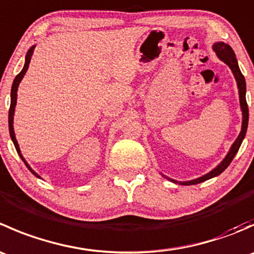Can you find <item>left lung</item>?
Masks as SVG:
<instances>
[{
  "instance_id": "8db88e82",
  "label": "left lung",
  "mask_w": 254,
  "mask_h": 254,
  "mask_svg": "<svg viewBox=\"0 0 254 254\" xmlns=\"http://www.w3.org/2000/svg\"><path fill=\"white\" fill-rule=\"evenodd\" d=\"M212 49H214V51L216 53L217 58H219L221 61H224L226 65H229V67L232 70V73H234L235 78H236V81H237L238 93H240V104H241V109H242V129H241V132H240V135H238L236 141L232 143V146H231V148H230L227 156L224 158V161H222V162L220 163L216 168H214L211 172H209L205 176L200 177V178H196V179H193V181H188V182H179V183L184 184V186H193V184L201 183V182H205V181H207V179L212 178V177L221 175V173L224 172L227 167H229V165L231 163V161L234 160V157L236 156L238 148H240L241 143H242L243 139H245V136H246V131H247L248 106H247V101H246V81H245V77H243L242 72H241L240 67H238L236 55H235L234 50H232V48L230 47V45L225 44V43H222V42L215 43ZM166 178L170 179V181H172L173 183H178V182H176L175 179H171V178H168V177H166Z\"/></svg>"
}]
</instances>
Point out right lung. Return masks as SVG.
I'll return each instance as SVG.
<instances>
[{
    "mask_svg": "<svg viewBox=\"0 0 254 254\" xmlns=\"http://www.w3.org/2000/svg\"><path fill=\"white\" fill-rule=\"evenodd\" d=\"M34 48L35 47H32L28 50L27 55H25V64H24V67L22 68V71H20L19 73L16 76V78H14L13 81V84H12V89H11V107H9V113H8V127H9V134H11V139L12 141L14 143V147H16L18 155L20 156V158L23 160V162L25 163V166H27L28 168H29L30 172L33 173L34 176H37L38 178H40L39 176L37 175V173L34 172V171L32 170V168L29 167V165H28L27 162H25V160L23 158L22 153H20V150H19V145H18L17 142V139H16V135H14V130H13V114H14V108H16V104H17V91H18V86H19L20 81H22V78L24 77L25 72H27L28 67H29V63L30 60H32V56H33V53H34Z\"/></svg>",
    "mask_w": 254,
    "mask_h": 254,
    "instance_id": "1",
    "label": "right lung"
}]
</instances>
